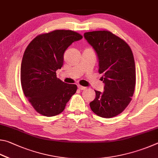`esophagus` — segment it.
<instances>
[{"instance_id":"1","label":"esophagus","mask_w":158,"mask_h":158,"mask_svg":"<svg viewBox=\"0 0 158 158\" xmlns=\"http://www.w3.org/2000/svg\"><path fill=\"white\" fill-rule=\"evenodd\" d=\"M78 89H81V90H85L87 89V87H83V86H81V85H78Z\"/></svg>"}]
</instances>
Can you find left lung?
Masks as SVG:
<instances>
[{
  "mask_svg": "<svg viewBox=\"0 0 158 158\" xmlns=\"http://www.w3.org/2000/svg\"><path fill=\"white\" fill-rule=\"evenodd\" d=\"M84 37L97 55L104 83L103 92L95 90L91 110L101 117H115L125 110L133 96L136 79L133 54L128 44L109 31L85 32Z\"/></svg>",
  "mask_w": 158,
  "mask_h": 158,
  "instance_id": "8db88e82",
  "label": "left lung"
}]
</instances>
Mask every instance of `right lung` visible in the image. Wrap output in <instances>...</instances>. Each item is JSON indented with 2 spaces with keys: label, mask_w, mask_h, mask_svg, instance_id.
I'll use <instances>...</instances> for the list:
<instances>
[{
  "label": "right lung",
  "mask_w": 158,
  "mask_h": 158,
  "mask_svg": "<svg viewBox=\"0 0 158 158\" xmlns=\"http://www.w3.org/2000/svg\"><path fill=\"white\" fill-rule=\"evenodd\" d=\"M81 39L82 35L71 30H54L38 35L25 51L21 66L22 89L40 114L46 117L60 114L76 92V85L57 78L56 71L63 65L68 47Z\"/></svg>",
  "instance_id": "obj_1"
}]
</instances>
